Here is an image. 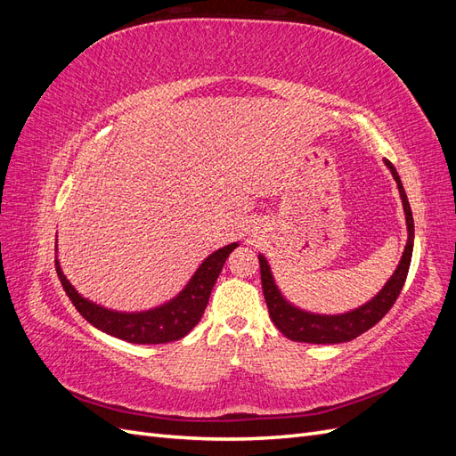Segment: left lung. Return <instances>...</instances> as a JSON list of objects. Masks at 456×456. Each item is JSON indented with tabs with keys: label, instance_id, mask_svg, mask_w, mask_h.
Masks as SVG:
<instances>
[{
	"label": "left lung",
	"instance_id": "obj_1",
	"mask_svg": "<svg viewBox=\"0 0 456 456\" xmlns=\"http://www.w3.org/2000/svg\"><path fill=\"white\" fill-rule=\"evenodd\" d=\"M384 163L386 167L390 169L394 181L397 184L399 196H402L405 224H407V245L395 272L390 275V280L386 281L380 291L370 300H367L365 305L357 306L355 310L344 312V314H333V315L302 310L283 297L281 289L273 280V273L266 256L258 255L262 293H265L270 317L273 325L278 327L289 340L310 342V344H338V342L354 340L355 337L363 335L365 330H369L372 325H377L394 306L399 293H402L403 283L409 273V266H411L412 243H415V223H412L411 205L405 194V188L402 184V178H399L395 167L388 159H384Z\"/></svg>",
	"mask_w": 456,
	"mask_h": 456
}]
</instances>
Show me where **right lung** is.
<instances>
[{"label": "right lung", "instance_id": "1", "mask_svg": "<svg viewBox=\"0 0 456 456\" xmlns=\"http://www.w3.org/2000/svg\"><path fill=\"white\" fill-rule=\"evenodd\" d=\"M236 247H240L238 241L220 247L201 262L181 293L156 308L142 312H119L96 305V302L79 295L76 287L68 281L61 268L59 256L54 258V265H57L59 280L66 295L70 297L76 310L93 327L133 344H165L181 340L200 323L216 278L223 272L226 258ZM54 251H57V245H54Z\"/></svg>", "mask_w": 456, "mask_h": 456}]
</instances>
